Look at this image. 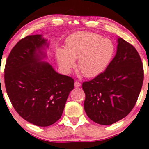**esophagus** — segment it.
I'll use <instances>...</instances> for the list:
<instances>
[{"instance_id": "esophagus-1", "label": "esophagus", "mask_w": 149, "mask_h": 149, "mask_svg": "<svg viewBox=\"0 0 149 149\" xmlns=\"http://www.w3.org/2000/svg\"><path fill=\"white\" fill-rule=\"evenodd\" d=\"M74 86L76 88H79L81 86V84L79 81H75L74 82Z\"/></svg>"}]
</instances>
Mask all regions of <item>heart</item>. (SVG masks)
<instances>
[{
	"instance_id": "obj_1",
	"label": "heart",
	"mask_w": 149,
	"mask_h": 149,
	"mask_svg": "<svg viewBox=\"0 0 149 149\" xmlns=\"http://www.w3.org/2000/svg\"><path fill=\"white\" fill-rule=\"evenodd\" d=\"M115 52L114 44L100 34L79 32L71 35L66 41V51L58 49L56 59L60 68L66 73L78 68L86 77H95L102 73L111 63Z\"/></svg>"
}]
</instances>
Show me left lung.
I'll list each match as a JSON object with an SVG mask.
<instances>
[{
	"label": "left lung",
	"mask_w": 149,
	"mask_h": 149,
	"mask_svg": "<svg viewBox=\"0 0 149 149\" xmlns=\"http://www.w3.org/2000/svg\"><path fill=\"white\" fill-rule=\"evenodd\" d=\"M117 52L104 72L84 82V110L93 122L111 125L129 114L144 80L140 56L131 44L117 38Z\"/></svg>",
	"instance_id": "left-lung-1"
}]
</instances>
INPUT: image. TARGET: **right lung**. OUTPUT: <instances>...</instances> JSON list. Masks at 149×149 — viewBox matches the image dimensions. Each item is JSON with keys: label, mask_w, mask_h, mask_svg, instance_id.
<instances>
[{"label": "right lung", "mask_w": 149, "mask_h": 149, "mask_svg": "<svg viewBox=\"0 0 149 149\" xmlns=\"http://www.w3.org/2000/svg\"><path fill=\"white\" fill-rule=\"evenodd\" d=\"M47 40L41 34L20 40L7 57L5 84L13 107L22 118L38 126L58 121L74 88L72 78L58 74L47 57Z\"/></svg>", "instance_id": "add662e5"}]
</instances>
